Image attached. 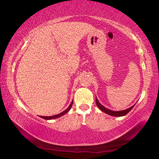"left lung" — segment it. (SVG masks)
I'll list each match as a JSON object with an SVG mask.
<instances>
[{"label":"left lung","mask_w":159,"mask_h":159,"mask_svg":"<svg viewBox=\"0 0 159 159\" xmlns=\"http://www.w3.org/2000/svg\"><path fill=\"white\" fill-rule=\"evenodd\" d=\"M96 105L98 107V108L102 112L107 114V115H111V116H125L126 115H127L128 113H129L130 110H131L133 107L135 106L134 105H133L129 108H128L126 110H121V111H112V110H110L109 109H107L105 107H104L103 105H101L100 103L98 100L97 99V98H96Z\"/></svg>","instance_id":"8db88e82"}]
</instances>
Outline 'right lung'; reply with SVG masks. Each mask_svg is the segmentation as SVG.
Returning a JSON list of instances; mask_svg holds the SVG:
<instances>
[{
	"label": "right lung",
	"mask_w": 159,
	"mask_h": 159,
	"mask_svg": "<svg viewBox=\"0 0 159 159\" xmlns=\"http://www.w3.org/2000/svg\"><path fill=\"white\" fill-rule=\"evenodd\" d=\"M72 103H73V101H72V102H71L70 105H69V107H68V108H67V109H66V110H64L63 112H62L60 113V114H58V115H54V116H40V117H41V118H43V119H46V120H50V119H57V118H58V117H60V116L64 115H65V114H66L67 112H69V110H70V108H71V107H72Z\"/></svg>",
	"instance_id": "right-lung-1"
}]
</instances>
